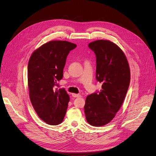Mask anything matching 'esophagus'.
I'll list each match as a JSON object with an SVG mask.
<instances>
[{"mask_svg": "<svg viewBox=\"0 0 156 156\" xmlns=\"http://www.w3.org/2000/svg\"><path fill=\"white\" fill-rule=\"evenodd\" d=\"M72 96L73 97H75V98H76V97H81V95H79V94H75V93H73Z\"/></svg>", "mask_w": 156, "mask_h": 156, "instance_id": "34e87169", "label": "esophagus"}]
</instances>
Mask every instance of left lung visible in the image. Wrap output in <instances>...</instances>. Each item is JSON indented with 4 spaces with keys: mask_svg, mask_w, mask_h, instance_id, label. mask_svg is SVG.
<instances>
[{
    "mask_svg": "<svg viewBox=\"0 0 156 156\" xmlns=\"http://www.w3.org/2000/svg\"><path fill=\"white\" fill-rule=\"evenodd\" d=\"M96 55V79L101 91L86 97V120L93 126H103L113 119L121 108L129 88L130 74L126 55L115 43L100 40L90 43Z\"/></svg>",
    "mask_w": 156,
    "mask_h": 156,
    "instance_id": "left-lung-1",
    "label": "left lung"
}]
</instances>
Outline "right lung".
I'll list each match as a JSON object with an SVG mask.
<instances>
[{
	"label": "right lung",
	"mask_w": 156,
	"mask_h": 156,
	"mask_svg": "<svg viewBox=\"0 0 156 156\" xmlns=\"http://www.w3.org/2000/svg\"><path fill=\"white\" fill-rule=\"evenodd\" d=\"M77 45L66 41H51L31 55L27 66L28 88L31 104L41 119L48 125L63 122L69 95L65 88L58 90L63 76L68 54Z\"/></svg>",
	"instance_id": "add662e5"
}]
</instances>
